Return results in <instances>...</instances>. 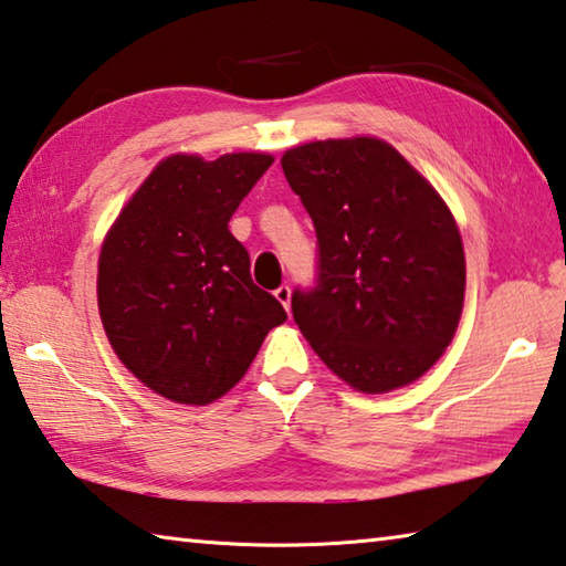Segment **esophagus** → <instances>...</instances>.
<instances>
[{
    "instance_id": "1",
    "label": "esophagus",
    "mask_w": 566,
    "mask_h": 566,
    "mask_svg": "<svg viewBox=\"0 0 566 566\" xmlns=\"http://www.w3.org/2000/svg\"><path fill=\"white\" fill-rule=\"evenodd\" d=\"M274 296H276V300H280V302H282V306H284V310H286V312H290V302H292V290H290V286H286V284H282V286H280V290H274Z\"/></svg>"
}]
</instances>
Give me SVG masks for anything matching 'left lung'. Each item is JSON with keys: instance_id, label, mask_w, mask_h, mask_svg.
<instances>
[{"instance_id": "obj_1", "label": "left lung", "mask_w": 566, "mask_h": 566, "mask_svg": "<svg viewBox=\"0 0 566 566\" xmlns=\"http://www.w3.org/2000/svg\"><path fill=\"white\" fill-rule=\"evenodd\" d=\"M317 232L314 284L292 314L319 359L377 395L419 379L454 337L462 237L427 179L387 142H312L282 157Z\"/></svg>"}]
</instances>
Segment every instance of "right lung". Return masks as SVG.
I'll return each mask as SVG.
<instances>
[{
  "mask_svg": "<svg viewBox=\"0 0 566 566\" xmlns=\"http://www.w3.org/2000/svg\"><path fill=\"white\" fill-rule=\"evenodd\" d=\"M270 155H175L122 209L99 254L97 296L112 349L179 405H209L244 377L284 306L249 274L229 219Z\"/></svg>",
  "mask_w": 566,
  "mask_h": 566,
  "instance_id": "right-lung-1",
  "label": "right lung"
}]
</instances>
